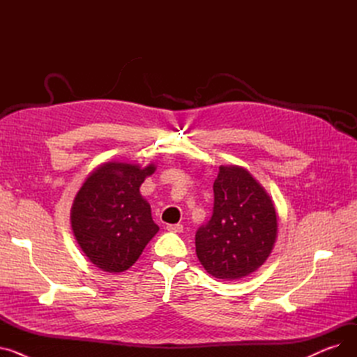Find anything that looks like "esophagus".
I'll list each match as a JSON object with an SVG mask.
<instances>
[{
  "mask_svg": "<svg viewBox=\"0 0 357 357\" xmlns=\"http://www.w3.org/2000/svg\"><path fill=\"white\" fill-rule=\"evenodd\" d=\"M166 230L171 233H182L183 231V226L182 224H167Z\"/></svg>",
  "mask_w": 357,
  "mask_h": 357,
  "instance_id": "1",
  "label": "esophagus"
}]
</instances>
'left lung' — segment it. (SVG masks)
<instances>
[{
  "mask_svg": "<svg viewBox=\"0 0 357 357\" xmlns=\"http://www.w3.org/2000/svg\"><path fill=\"white\" fill-rule=\"evenodd\" d=\"M213 188V217L195 234L198 260L217 279L245 278L264 265L273 249V201L248 169L237 165L220 166Z\"/></svg>",
  "mask_w": 357,
  "mask_h": 357,
  "instance_id": "obj_1",
  "label": "left lung"
}]
</instances>
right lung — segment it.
Here are the masks:
<instances>
[{
	"label": "right lung",
	"mask_w": 357,
	"mask_h": 357,
	"mask_svg": "<svg viewBox=\"0 0 357 357\" xmlns=\"http://www.w3.org/2000/svg\"><path fill=\"white\" fill-rule=\"evenodd\" d=\"M156 171L126 162L98 166L82 183L70 208V226L91 264L104 272H124L136 264L159 231L140 185Z\"/></svg>",
	"instance_id": "right-lung-1"
}]
</instances>
